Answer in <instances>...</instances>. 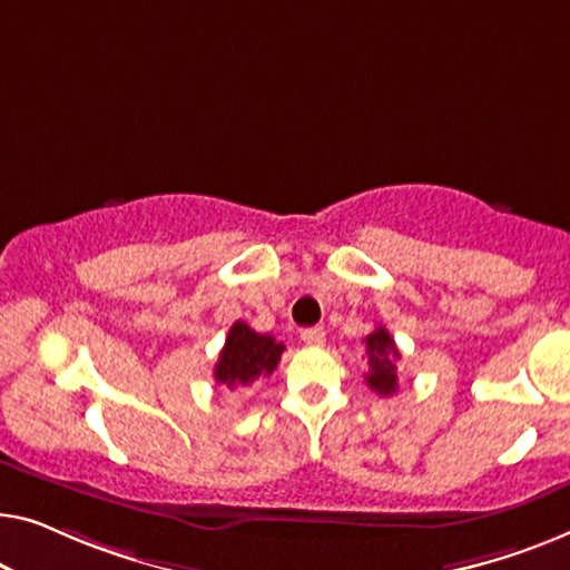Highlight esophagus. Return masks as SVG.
I'll use <instances>...</instances> for the list:
<instances>
[{"label": "esophagus", "mask_w": 570, "mask_h": 570, "mask_svg": "<svg viewBox=\"0 0 570 570\" xmlns=\"http://www.w3.org/2000/svg\"><path fill=\"white\" fill-rule=\"evenodd\" d=\"M302 341L307 343V346H323L325 331L323 327H307V331H302Z\"/></svg>", "instance_id": "34e87169"}]
</instances>
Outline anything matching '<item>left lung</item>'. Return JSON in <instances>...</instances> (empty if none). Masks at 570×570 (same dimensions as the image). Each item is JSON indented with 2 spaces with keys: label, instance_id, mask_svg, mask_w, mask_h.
Here are the masks:
<instances>
[{
  "label": "left lung",
  "instance_id": "left-lung-1",
  "mask_svg": "<svg viewBox=\"0 0 570 570\" xmlns=\"http://www.w3.org/2000/svg\"><path fill=\"white\" fill-rule=\"evenodd\" d=\"M366 362H368V372H366V384L380 395H395L397 390V366L395 362L400 358V351L392 341V335L387 333V327H376L374 333L366 335Z\"/></svg>",
  "mask_w": 570,
  "mask_h": 570
}]
</instances>
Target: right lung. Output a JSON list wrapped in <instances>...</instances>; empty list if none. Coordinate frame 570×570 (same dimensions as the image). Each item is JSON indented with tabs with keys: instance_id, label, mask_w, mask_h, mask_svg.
Instances as JSON below:
<instances>
[{
	"instance_id": "right-lung-1",
	"label": "right lung",
	"mask_w": 570,
	"mask_h": 570,
	"mask_svg": "<svg viewBox=\"0 0 570 570\" xmlns=\"http://www.w3.org/2000/svg\"><path fill=\"white\" fill-rule=\"evenodd\" d=\"M282 354L284 343H278L274 335L255 333L250 325L237 320V323L229 327L219 362L214 366V380L229 390L247 387V384H253L258 376H268L274 372Z\"/></svg>"
}]
</instances>
